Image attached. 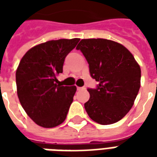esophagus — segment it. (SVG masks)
Here are the masks:
<instances>
[{
	"label": "esophagus",
	"instance_id": "1",
	"mask_svg": "<svg viewBox=\"0 0 157 157\" xmlns=\"http://www.w3.org/2000/svg\"><path fill=\"white\" fill-rule=\"evenodd\" d=\"M76 88H77V90H82V89H83L84 88V87H82V86H77V87H76Z\"/></svg>",
	"mask_w": 157,
	"mask_h": 157
}]
</instances>
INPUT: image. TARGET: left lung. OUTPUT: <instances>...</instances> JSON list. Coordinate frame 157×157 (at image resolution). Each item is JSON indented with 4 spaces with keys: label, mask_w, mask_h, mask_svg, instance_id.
<instances>
[{
    "label": "left lung",
    "mask_w": 157,
    "mask_h": 157,
    "mask_svg": "<svg viewBox=\"0 0 157 157\" xmlns=\"http://www.w3.org/2000/svg\"><path fill=\"white\" fill-rule=\"evenodd\" d=\"M76 49L85 56L91 76L98 82L96 88L87 89V114L102 125L119 121L131 109L140 87V65L124 46L109 39H82Z\"/></svg>",
    "instance_id": "obj_1"
}]
</instances>
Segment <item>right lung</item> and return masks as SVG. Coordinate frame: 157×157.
I'll list each match as a JSON object with an SVG mask.
<instances>
[{"label":"right lung","instance_id":"right-lung-1","mask_svg":"<svg viewBox=\"0 0 157 157\" xmlns=\"http://www.w3.org/2000/svg\"><path fill=\"white\" fill-rule=\"evenodd\" d=\"M80 39H58L36 45L26 53L16 72L17 96L27 114L44 128L65 121L76 87L59 84L65 57Z\"/></svg>","mask_w":157,"mask_h":157}]
</instances>
